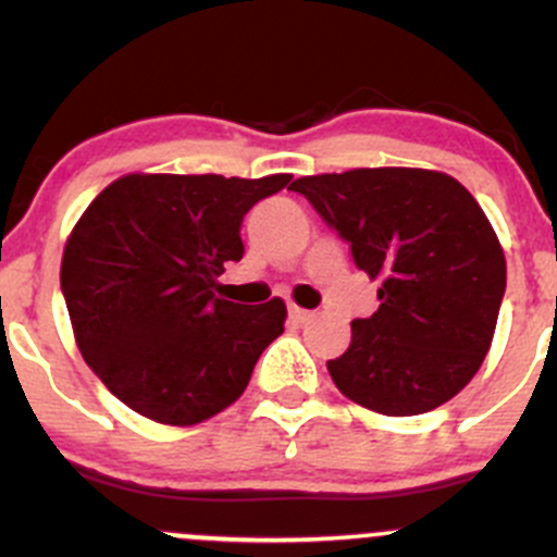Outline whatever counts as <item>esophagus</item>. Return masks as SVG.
Returning <instances> with one entry per match:
<instances>
[{"instance_id":"obj_1","label":"esophagus","mask_w":557,"mask_h":557,"mask_svg":"<svg viewBox=\"0 0 557 557\" xmlns=\"http://www.w3.org/2000/svg\"><path fill=\"white\" fill-rule=\"evenodd\" d=\"M307 318H310V310H301V307H296V305L288 307V320L294 325H301Z\"/></svg>"}]
</instances>
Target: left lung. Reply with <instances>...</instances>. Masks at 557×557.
I'll list each match as a JSON object with an SVG mask.
<instances>
[{"mask_svg":"<svg viewBox=\"0 0 557 557\" xmlns=\"http://www.w3.org/2000/svg\"><path fill=\"white\" fill-rule=\"evenodd\" d=\"M323 223L380 280V307L352 320L350 347L329 361L334 385L383 414L450 401L491 350L507 261L474 196L450 174L350 170L299 177Z\"/></svg>","mask_w":557,"mask_h":557,"instance_id":"obj_1","label":"left lung"}]
</instances>
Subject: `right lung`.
Masks as SVG:
<instances>
[{
    "mask_svg": "<svg viewBox=\"0 0 557 557\" xmlns=\"http://www.w3.org/2000/svg\"><path fill=\"white\" fill-rule=\"evenodd\" d=\"M290 174H126L88 205L61 261L77 347L107 391L156 423L194 425L237 401L285 305L212 288L245 252L252 205Z\"/></svg>",
    "mask_w": 557,
    "mask_h": 557,
    "instance_id": "right-lung-1",
    "label": "right lung"
}]
</instances>
